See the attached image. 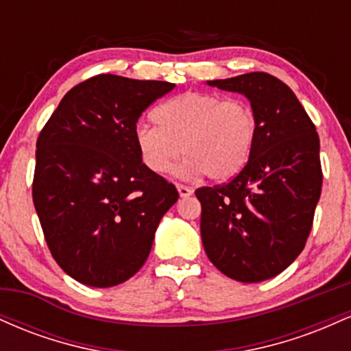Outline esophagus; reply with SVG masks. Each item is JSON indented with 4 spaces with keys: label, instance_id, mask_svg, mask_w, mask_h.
I'll list each match as a JSON object with an SVG mask.
<instances>
[{
    "label": "esophagus",
    "instance_id": "esophagus-1",
    "mask_svg": "<svg viewBox=\"0 0 351 351\" xmlns=\"http://www.w3.org/2000/svg\"><path fill=\"white\" fill-rule=\"evenodd\" d=\"M176 189H178L181 198H188V196H191L193 193V189L189 186H184V184H176Z\"/></svg>",
    "mask_w": 351,
    "mask_h": 351
}]
</instances>
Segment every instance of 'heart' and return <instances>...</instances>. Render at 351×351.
<instances>
[{
	"instance_id": "b5f03b06",
	"label": "heart",
	"mask_w": 351,
	"mask_h": 351,
	"mask_svg": "<svg viewBox=\"0 0 351 351\" xmlns=\"http://www.w3.org/2000/svg\"><path fill=\"white\" fill-rule=\"evenodd\" d=\"M156 125H138L135 145L145 167L163 175L175 168L180 180L208 175L215 181L232 178L245 167L257 138V119L239 100L208 92H184L153 110Z\"/></svg>"
}]
</instances>
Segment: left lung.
I'll return each instance as SVG.
<instances>
[{
	"instance_id": "1",
	"label": "left lung",
	"mask_w": 351,
	"mask_h": 351,
	"mask_svg": "<svg viewBox=\"0 0 351 351\" xmlns=\"http://www.w3.org/2000/svg\"><path fill=\"white\" fill-rule=\"evenodd\" d=\"M243 94L257 119L251 158L223 186L196 189L209 261L239 282H263L305 247L322 191L320 140L299 99L265 72L208 80Z\"/></svg>"
}]
</instances>
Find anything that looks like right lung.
Masks as SVG:
<instances>
[{
  "instance_id": "add662e5",
  "label": "right lung",
  "mask_w": 351,
  "mask_h": 351,
  "mask_svg": "<svg viewBox=\"0 0 351 351\" xmlns=\"http://www.w3.org/2000/svg\"><path fill=\"white\" fill-rule=\"evenodd\" d=\"M175 84L100 74L64 95L36 150L33 201L46 243L67 276L114 287L142 269L178 191L145 167L140 115Z\"/></svg>"
}]
</instances>
